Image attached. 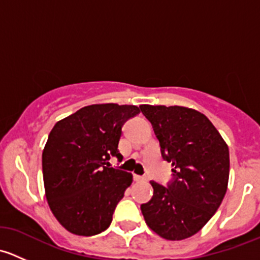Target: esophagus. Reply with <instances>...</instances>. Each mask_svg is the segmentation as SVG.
Segmentation results:
<instances>
[{
  "instance_id": "34e87169",
  "label": "esophagus",
  "mask_w": 260,
  "mask_h": 260,
  "mask_svg": "<svg viewBox=\"0 0 260 260\" xmlns=\"http://www.w3.org/2000/svg\"><path fill=\"white\" fill-rule=\"evenodd\" d=\"M133 179H135V181H146V177L140 176V175H135V176H133Z\"/></svg>"
}]
</instances>
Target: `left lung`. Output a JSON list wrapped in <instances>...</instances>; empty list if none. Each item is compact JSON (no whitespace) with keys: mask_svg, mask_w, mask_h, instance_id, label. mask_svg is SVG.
Returning <instances> with one entry per match:
<instances>
[{"mask_svg":"<svg viewBox=\"0 0 260 260\" xmlns=\"http://www.w3.org/2000/svg\"><path fill=\"white\" fill-rule=\"evenodd\" d=\"M153 127L162 158L171 162L166 186L151 181L153 196L141 205L149 228L167 240L199 232L216 212L229 180V148L206 115L185 107L140 106Z\"/></svg>","mask_w":260,"mask_h":260,"instance_id":"obj_1","label":"left lung"}]
</instances>
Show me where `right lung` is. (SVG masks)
Masks as SVG:
<instances>
[{
    "label": "right lung",
    "instance_id": "1",
    "mask_svg": "<svg viewBox=\"0 0 260 260\" xmlns=\"http://www.w3.org/2000/svg\"><path fill=\"white\" fill-rule=\"evenodd\" d=\"M138 113L136 106L93 104L59 120L50 132L44 185L52 214L68 232L91 237L111 225L133 176L108 161L123 158L118 151L122 127Z\"/></svg>",
    "mask_w": 260,
    "mask_h": 260
}]
</instances>
